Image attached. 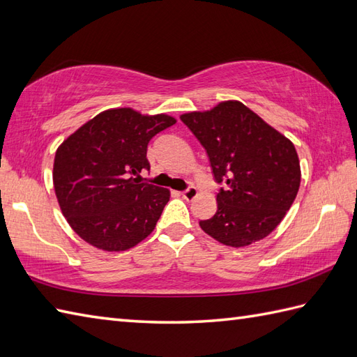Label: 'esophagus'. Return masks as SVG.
Returning <instances> with one entry per match:
<instances>
[{"label": "esophagus", "mask_w": 357, "mask_h": 357, "mask_svg": "<svg viewBox=\"0 0 357 357\" xmlns=\"http://www.w3.org/2000/svg\"><path fill=\"white\" fill-rule=\"evenodd\" d=\"M197 195H198V190H197L195 186H189L186 190H183V192H181V197H183L186 202H192V199Z\"/></svg>", "instance_id": "obj_1"}]
</instances>
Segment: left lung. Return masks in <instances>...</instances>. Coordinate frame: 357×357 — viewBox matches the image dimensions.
I'll list each match as a JSON object with an SVG mask.
<instances>
[{
    "instance_id": "1",
    "label": "left lung",
    "mask_w": 357,
    "mask_h": 357,
    "mask_svg": "<svg viewBox=\"0 0 357 357\" xmlns=\"http://www.w3.org/2000/svg\"><path fill=\"white\" fill-rule=\"evenodd\" d=\"M180 119L204 146L215 180L227 185L216 195V213L199 227L234 248L266 238L298 192L301 171L294 144L234 100Z\"/></svg>"
}]
</instances>
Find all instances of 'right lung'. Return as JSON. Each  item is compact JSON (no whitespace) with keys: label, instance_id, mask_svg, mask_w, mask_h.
I'll return each mask as SVG.
<instances>
[{"label":"right lung","instance_id":"add662e5","mask_svg":"<svg viewBox=\"0 0 357 357\" xmlns=\"http://www.w3.org/2000/svg\"><path fill=\"white\" fill-rule=\"evenodd\" d=\"M176 124L169 115L130 107L98 113L66 137L54 158L56 197L71 229L92 247L124 251L154 230L169 189L142 181L151 137Z\"/></svg>","mask_w":357,"mask_h":357}]
</instances>
